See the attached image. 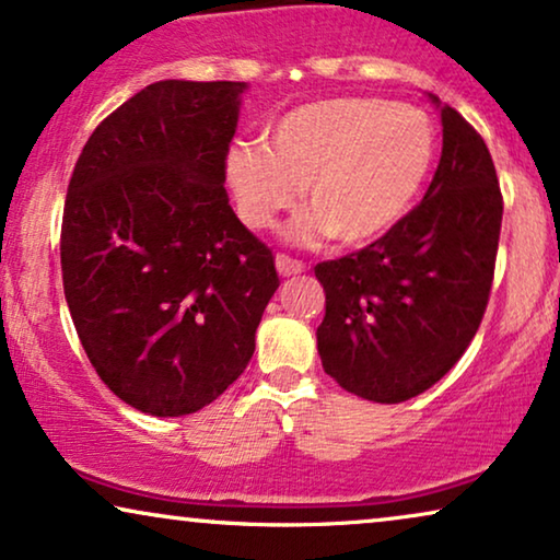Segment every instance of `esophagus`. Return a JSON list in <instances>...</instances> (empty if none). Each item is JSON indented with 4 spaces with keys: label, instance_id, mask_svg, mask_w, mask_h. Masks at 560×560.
Masks as SVG:
<instances>
[{
    "label": "esophagus",
    "instance_id": "esophagus-1",
    "mask_svg": "<svg viewBox=\"0 0 560 560\" xmlns=\"http://www.w3.org/2000/svg\"><path fill=\"white\" fill-rule=\"evenodd\" d=\"M275 267H278L280 278H293V275H301L305 270V265L301 262V259H293L288 255L275 257Z\"/></svg>",
    "mask_w": 560,
    "mask_h": 560
}]
</instances>
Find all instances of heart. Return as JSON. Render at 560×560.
<instances>
[{
  "label": "heart",
  "mask_w": 560,
  "mask_h": 560,
  "mask_svg": "<svg viewBox=\"0 0 560 560\" xmlns=\"http://www.w3.org/2000/svg\"><path fill=\"white\" fill-rule=\"evenodd\" d=\"M439 132L423 109L374 96L295 106L262 142L226 152V180L244 224L267 229L298 201L308 211L288 229L298 244L336 236L364 247L405 219L431 175Z\"/></svg>",
  "instance_id": "1"
}]
</instances>
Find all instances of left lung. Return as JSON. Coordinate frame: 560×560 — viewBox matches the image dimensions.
<instances>
[{
  "label": "left lung",
  "mask_w": 560,
  "mask_h": 560,
  "mask_svg": "<svg viewBox=\"0 0 560 560\" xmlns=\"http://www.w3.org/2000/svg\"><path fill=\"white\" fill-rule=\"evenodd\" d=\"M428 98L441 112L443 150L423 201L370 247L316 265L320 364L347 393L385 405L425 393L462 359L487 311L502 226L485 140Z\"/></svg>",
  "instance_id": "left-lung-1"
}]
</instances>
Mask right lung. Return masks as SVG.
I'll list each match as a JSON object with an SVG mask.
<instances>
[{
  "label": "right lung",
  "instance_id": "add662e5",
  "mask_svg": "<svg viewBox=\"0 0 560 560\" xmlns=\"http://www.w3.org/2000/svg\"><path fill=\"white\" fill-rule=\"evenodd\" d=\"M244 91L150 83L94 129L68 183V311L104 385L148 416L217 400L247 370L280 285L224 188Z\"/></svg>",
  "mask_w": 560,
  "mask_h": 560
}]
</instances>
